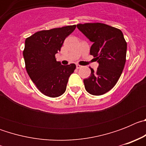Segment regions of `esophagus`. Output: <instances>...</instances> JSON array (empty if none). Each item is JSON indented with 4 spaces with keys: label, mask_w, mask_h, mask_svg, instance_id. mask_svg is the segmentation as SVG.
Instances as JSON below:
<instances>
[{
    "label": "esophagus",
    "mask_w": 146,
    "mask_h": 146,
    "mask_svg": "<svg viewBox=\"0 0 146 146\" xmlns=\"http://www.w3.org/2000/svg\"><path fill=\"white\" fill-rule=\"evenodd\" d=\"M76 67H77V69H80V68H82V66L79 65V64H77V65H76Z\"/></svg>",
    "instance_id": "obj_1"
}]
</instances>
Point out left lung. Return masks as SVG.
Segmentation results:
<instances>
[{
	"mask_svg": "<svg viewBox=\"0 0 146 146\" xmlns=\"http://www.w3.org/2000/svg\"><path fill=\"white\" fill-rule=\"evenodd\" d=\"M77 28L93 42L90 54L99 63L91 68V76L83 80L89 94L100 96L110 91L118 82L126 63L127 44L122 31L104 23L78 24Z\"/></svg>",
	"mask_w": 146,
	"mask_h": 146,
	"instance_id": "1",
	"label": "left lung"
}]
</instances>
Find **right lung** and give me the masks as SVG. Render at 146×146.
Returning <instances> with one entry per match:
<instances>
[{
    "label": "right lung",
    "instance_id": "1",
    "mask_svg": "<svg viewBox=\"0 0 146 146\" xmlns=\"http://www.w3.org/2000/svg\"><path fill=\"white\" fill-rule=\"evenodd\" d=\"M76 25L41 31L25 39L23 57L30 78L45 96L58 97L66 89L69 77L76 69L74 64L64 66L56 61L64 40Z\"/></svg>",
    "mask_w": 146,
    "mask_h": 146
}]
</instances>
